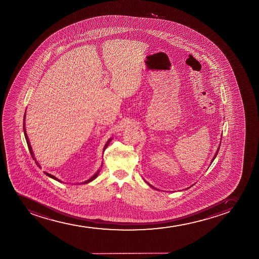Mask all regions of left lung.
Masks as SVG:
<instances>
[{"mask_svg":"<svg viewBox=\"0 0 259 259\" xmlns=\"http://www.w3.org/2000/svg\"><path fill=\"white\" fill-rule=\"evenodd\" d=\"M220 146H219V148H218L217 152H216V154H215V155H214L213 158H212V160H211V162H212V161H214V159H215V158H216V156H217L218 152H219V150H220ZM145 182H146V183H147V184L149 185V187H151L152 188H154V189H155V190H159V189H157V188H154V187H153V186H152V185L149 184V182H146V181H145ZM193 185H194V184L192 185V186H190V187H189V188H187V189H188V188H190L191 187H193Z\"/></svg>","mask_w":259,"mask_h":259,"instance_id":"obj_1","label":"left lung"}]
</instances>
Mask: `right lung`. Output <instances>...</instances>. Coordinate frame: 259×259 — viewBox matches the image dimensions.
Returning <instances> with one entry per match:
<instances>
[{
    "label": "right lung",
    "instance_id": "right-lung-1",
    "mask_svg": "<svg viewBox=\"0 0 259 259\" xmlns=\"http://www.w3.org/2000/svg\"><path fill=\"white\" fill-rule=\"evenodd\" d=\"M25 118H26V113H25V115H24V122H23V131H24V135H25V138H26V141H27V147H28V149H29L30 154H31V155H32V158H33V160L35 161V163L37 166H39V167H40V165H39V162L38 161H36V158L34 157V154H33V150H32V147H31V144H30L29 140H28V137H27V131H26V127H25ZM112 140V138H110L109 140L107 141V143H106V144L104 145V151L105 150V149L107 148L108 145H109V143H110V141ZM103 165H101V167ZM99 172H100V169H98V171H97V172H95V175L94 176H92L91 178L88 179L87 181H84L83 182H81V184H87V183H89V182H93V180H95L97 177H98V174H99ZM46 175L48 176V177H50V178L54 179V180H55V181H57V182H62L60 180H59V179L56 178L55 176H53V175H50V174H48V172H46Z\"/></svg>",
    "mask_w": 259,
    "mask_h": 259
}]
</instances>
